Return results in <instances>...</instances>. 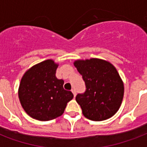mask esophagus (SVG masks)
<instances>
[{
    "label": "esophagus",
    "instance_id": "1",
    "mask_svg": "<svg viewBox=\"0 0 147 147\" xmlns=\"http://www.w3.org/2000/svg\"><path fill=\"white\" fill-rule=\"evenodd\" d=\"M71 92L73 93L74 97H76V90L72 89V90H71Z\"/></svg>",
    "mask_w": 147,
    "mask_h": 147
}]
</instances>
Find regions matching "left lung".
<instances>
[{
	"label": "left lung",
	"instance_id": "obj_1",
	"mask_svg": "<svg viewBox=\"0 0 147 147\" xmlns=\"http://www.w3.org/2000/svg\"><path fill=\"white\" fill-rule=\"evenodd\" d=\"M86 90L76 97L84 117L94 121L107 120L117 113L123 97V83L116 67L108 61L92 58L75 61Z\"/></svg>",
	"mask_w": 147,
	"mask_h": 147
}]
</instances>
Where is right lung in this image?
Returning a JSON list of instances; mask_svg holds the SVG:
<instances>
[{
	"label": "right lung",
	"mask_w": 147,
	"mask_h": 147,
	"mask_svg": "<svg viewBox=\"0 0 147 147\" xmlns=\"http://www.w3.org/2000/svg\"><path fill=\"white\" fill-rule=\"evenodd\" d=\"M58 64L46 60L27 71L21 79L19 98L25 112L34 119L47 121L64 113L73 94L64 89V80L56 77Z\"/></svg>",
	"instance_id": "1"
}]
</instances>
